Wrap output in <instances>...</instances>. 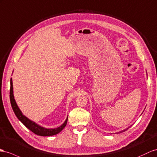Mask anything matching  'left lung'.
Returning <instances> with one entry per match:
<instances>
[{
    "label": "left lung",
    "instance_id": "obj_1",
    "mask_svg": "<svg viewBox=\"0 0 157 157\" xmlns=\"http://www.w3.org/2000/svg\"><path fill=\"white\" fill-rule=\"evenodd\" d=\"M129 128V127H128V128H125V129H124V130H123V131H119V132H124V131H127L128 128Z\"/></svg>",
    "mask_w": 157,
    "mask_h": 157
}]
</instances>
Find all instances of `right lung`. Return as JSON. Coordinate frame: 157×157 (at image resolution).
I'll return each mask as SVG.
<instances>
[{"mask_svg":"<svg viewBox=\"0 0 157 157\" xmlns=\"http://www.w3.org/2000/svg\"><path fill=\"white\" fill-rule=\"evenodd\" d=\"M10 100L11 106H12V108H13L14 113H15L17 118L19 119L20 121H21L22 123H23L24 125H25L28 128H29V129H30L32 132H33L36 135L43 136H53L55 135H57L59 133V132H61L63 130V128L66 125L67 118H68L67 117L62 125H60L58 127L52 128H48L40 126L38 123H36V122L33 121H32L27 117H26V116L22 113V111H21V109H20V108L18 107L17 102L15 101L14 96L13 94V79H12V78L10 79Z\"/></svg>","mask_w":157,"mask_h":157,"instance_id":"right-lung-1","label":"right lung"}]
</instances>
